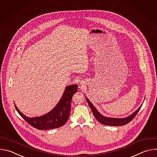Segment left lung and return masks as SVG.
<instances>
[{"instance_id": "8db88e82", "label": "left lung", "mask_w": 157, "mask_h": 157, "mask_svg": "<svg viewBox=\"0 0 157 157\" xmlns=\"http://www.w3.org/2000/svg\"><path fill=\"white\" fill-rule=\"evenodd\" d=\"M87 103L90 107L93 115L94 116L95 118L97 119L98 122L101 123L102 124L105 125H109V126H122L124 125H125L128 123H129L133 119V118L136 117V116L137 114L139 113V111L140 110L142 105L132 115L130 116L126 117V118H123V119H117V118H109V117H105L101 115L99 112L96 110V109L94 107L93 104L87 99V98H86Z\"/></svg>"}]
</instances>
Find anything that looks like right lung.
Segmentation results:
<instances>
[{
	"instance_id": "right-lung-1",
	"label": "right lung",
	"mask_w": 157,
	"mask_h": 157,
	"mask_svg": "<svg viewBox=\"0 0 157 157\" xmlns=\"http://www.w3.org/2000/svg\"><path fill=\"white\" fill-rule=\"evenodd\" d=\"M78 85L67 86L59 102L48 114L41 117L29 118L22 114L15 105L18 114L30 125L39 130H48L59 128L68 121L71 110L73 96L77 92Z\"/></svg>"
}]
</instances>
